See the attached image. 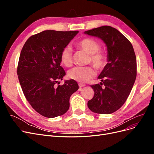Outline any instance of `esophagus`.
<instances>
[{
    "label": "esophagus",
    "instance_id": "1",
    "mask_svg": "<svg viewBox=\"0 0 154 154\" xmlns=\"http://www.w3.org/2000/svg\"><path fill=\"white\" fill-rule=\"evenodd\" d=\"M78 85H79V87H80V88H82V87H85L86 85L85 84H84V83H80L78 84Z\"/></svg>",
    "mask_w": 154,
    "mask_h": 154
}]
</instances>
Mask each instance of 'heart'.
Masks as SVG:
<instances>
[{
    "label": "heart",
    "instance_id": "1",
    "mask_svg": "<svg viewBox=\"0 0 154 154\" xmlns=\"http://www.w3.org/2000/svg\"><path fill=\"white\" fill-rule=\"evenodd\" d=\"M78 48L90 54L89 62L97 69H103L106 64V57L104 53L99 50L101 45L96 40L86 38L80 40L77 44ZM62 63L66 67H70L72 63V50L69 46L65 47L60 54ZM95 72L91 67H75L68 72V76L73 80L78 82H85L94 77Z\"/></svg>",
    "mask_w": 154,
    "mask_h": 154
}]
</instances>
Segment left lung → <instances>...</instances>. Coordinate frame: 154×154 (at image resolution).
<instances>
[{"label":"left lung","instance_id":"left-lung-1","mask_svg":"<svg viewBox=\"0 0 154 154\" xmlns=\"http://www.w3.org/2000/svg\"><path fill=\"white\" fill-rule=\"evenodd\" d=\"M85 34L101 38L108 52V63L97 77L101 82L91 85L94 95L88 101V107L95 113L112 114L125 103L136 81L137 63L133 46L111 26L97 27L85 31Z\"/></svg>","mask_w":154,"mask_h":154}]
</instances>
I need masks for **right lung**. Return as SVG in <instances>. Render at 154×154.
I'll return each mask as SVG.
<instances>
[{
    "label": "right lung",
    "mask_w": 154,
    "mask_h": 154,
    "mask_svg": "<svg viewBox=\"0 0 154 154\" xmlns=\"http://www.w3.org/2000/svg\"><path fill=\"white\" fill-rule=\"evenodd\" d=\"M78 33V31H44L29 37L21 51L17 74L23 93L32 108L44 117L53 118L66 113L70 97L79 88L73 80L56 85L66 75L60 66V54Z\"/></svg>",
    "instance_id": "add662e5"
}]
</instances>
